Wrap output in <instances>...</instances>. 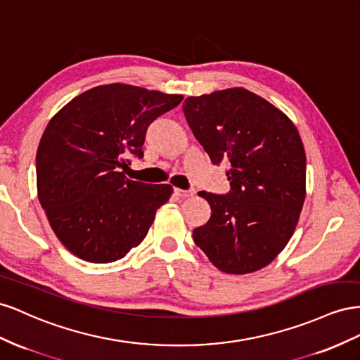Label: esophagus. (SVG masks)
Returning <instances> with one entry per match:
<instances>
[{"label":"esophagus","instance_id":"1","mask_svg":"<svg viewBox=\"0 0 360 360\" xmlns=\"http://www.w3.org/2000/svg\"><path fill=\"white\" fill-rule=\"evenodd\" d=\"M174 193L178 194L179 198H182V199H186V198H191L194 193H196V190H181V188H174Z\"/></svg>","mask_w":360,"mask_h":360}]
</instances>
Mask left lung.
Listing matches in <instances>:
<instances>
[{
  "label": "left lung",
  "instance_id": "obj_1",
  "mask_svg": "<svg viewBox=\"0 0 360 360\" xmlns=\"http://www.w3.org/2000/svg\"><path fill=\"white\" fill-rule=\"evenodd\" d=\"M212 164L229 160L228 194L200 191L211 217L193 240L220 271L253 273L279 255L306 198V153L290 117L243 87L190 96L182 105Z\"/></svg>",
  "mask_w": 360,
  "mask_h": 360
}]
</instances>
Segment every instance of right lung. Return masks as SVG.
<instances>
[{"mask_svg":"<svg viewBox=\"0 0 360 360\" xmlns=\"http://www.w3.org/2000/svg\"><path fill=\"white\" fill-rule=\"evenodd\" d=\"M182 95L105 84L78 95L49 120L36 153L37 196L65 248L89 262L123 258L145 240L169 184L128 179L129 155L143 157L150 123Z\"/></svg>","mask_w":360,"mask_h":360,"instance_id":"right-lung-1","label":"right lung"}]
</instances>
